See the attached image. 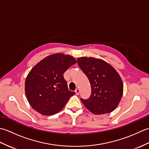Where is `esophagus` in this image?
I'll return each mask as SVG.
<instances>
[{
	"label": "esophagus",
	"instance_id": "1",
	"mask_svg": "<svg viewBox=\"0 0 149 149\" xmlns=\"http://www.w3.org/2000/svg\"><path fill=\"white\" fill-rule=\"evenodd\" d=\"M75 93H76L77 95H79V93H80V90L79 89V88H77V89L75 90Z\"/></svg>",
	"mask_w": 149,
	"mask_h": 149
}]
</instances>
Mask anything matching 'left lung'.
<instances>
[{
    "label": "left lung",
    "mask_w": 149,
    "mask_h": 149,
    "mask_svg": "<svg viewBox=\"0 0 149 149\" xmlns=\"http://www.w3.org/2000/svg\"><path fill=\"white\" fill-rule=\"evenodd\" d=\"M77 63L90 81L91 93L81 99L86 108L95 115L108 113L118 106L123 94V83L113 66L102 59L82 57Z\"/></svg>",
    "instance_id": "left-lung-1"
}]
</instances>
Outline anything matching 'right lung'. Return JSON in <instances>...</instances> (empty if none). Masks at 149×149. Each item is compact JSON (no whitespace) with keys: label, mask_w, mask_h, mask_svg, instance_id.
Masks as SVG:
<instances>
[{"label":"right lung","mask_w":149,"mask_h":149,"mask_svg":"<svg viewBox=\"0 0 149 149\" xmlns=\"http://www.w3.org/2000/svg\"><path fill=\"white\" fill-rule=\"evenodd\" d=\"M76 63L74 57L56 54L46 57L34 66L25 84L28 102L43 115L60 111L75 93L68 90L63 74Z\"/></svg>","instance_id":"add662e5"}]
</instances>
